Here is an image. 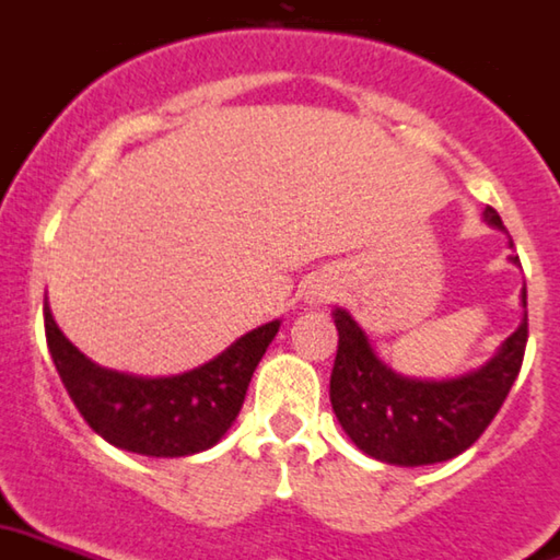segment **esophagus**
<instances>
[{
    "instance_id": "34e87169",
    "label": "esophagus",
    "mask_w": 560,
    "mask_h": 560,
    "mask_svg": "<svg viewBox=\"0 0 560 560\" xmlns=\"http://www.w3.org/2000/svg\"><path fill=\"white\" fill-rule=\"evenodd\" d=\"M318 299H322V302H330V290H322V293H318Z\"/></svg>"
}]
</instances>
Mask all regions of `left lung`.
<instances>
[{"instance_id": "1", "label": "left lung", "mask_w": 560, "mask_h": 560, "mask_svg": "<svg viewBox=\"0 0 560 560\" xmlns=\"http://www.w3.org/2000/svg\"><path fill=\"white\" fill-rule=\"evenodd\" d=\"M483 219L492 228H504L495 208L483 210ZM512 261H518V256H512ZM332 316L338 350L330 373V401L338 424L355 447L398 467L450 462L472 447L518 378L529 336L524 318L495 359L476 373L453 382H418L378 361L350 313L336 310Z\"/></svg>"}]
</instances>
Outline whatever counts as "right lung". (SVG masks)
<instances>
[{"label":"right lung","instance_id":"1","mask_svg":"<svg viewBox=\"0 0 560 560\" xmlns=\"http://www.w3.org/2000/svg\"><path fill=\"white\" fill-rule=\"evenodd\" d=\"M276 332L279 322H270L190 373L142 378L93 364L70 345L45 304L50 359L84 421L113 447L156 458L201 453L222 439Z\"/></svg>","mask_w":560,"mask_h":560}]
</instances>
